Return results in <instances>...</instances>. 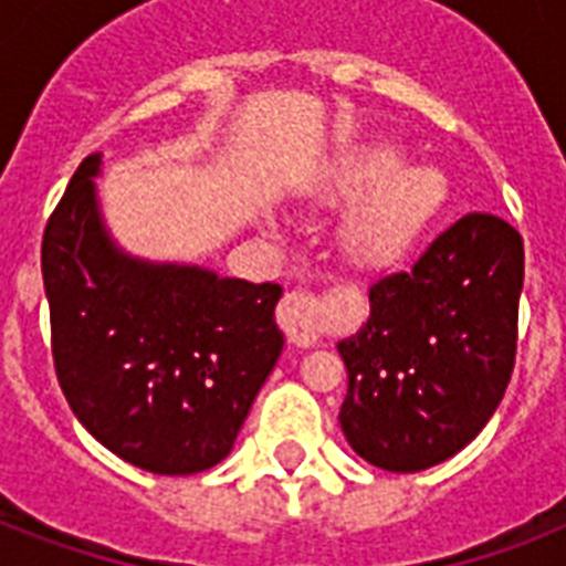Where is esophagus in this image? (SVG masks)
Here are the masks:
<instances>
[{"label":"esophagus","instance_id":"esophagus-1","mask_svg":"<svg viewBox=\"0 0 566 566\" xmlns=\"http://www.w3.org/2000/svg\"><path fill=\"white\" fill-rule=\"evenodd\" d=\"M275 319H279L287 340L296 346L317 344V337L323 335V305L308 291L284 293V300L279 302V311H275Z\"/></svg>","mask_w":566,"mask_h":566}]
</instances>
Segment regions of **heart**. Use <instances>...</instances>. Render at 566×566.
I'll list each match as a JSON object with an SVG mask.
<instances>
[{"instance_id": "1", "label": "heart", "mask_w": 566, "mask_h": 566, "mask_svg": "<svg viewBox=\"0 0 566 566\" xmlns=\"http://www.w3.org/2000/svg\"><path fill=\"white\" fill-rule=\"evenodd\" d=\"M447 190L438 167L405 164V153L394 144L346 149L314 185V196L328 205L358 199L344 226V247L361 266L399 261L438 217Z\"/></svg>"}]
</instances>
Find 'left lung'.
Wrapping results in <instances>:
<instances>
[{
    "instance_id": "8db88e82",
    "label": "left lung",
    "mask_w": 566,
    "mask_h": 566,
    "mask_svg": "<svg viewBox=\"0 0 566 566\" xmlns=\"http://www.w3.org/2000/svg\"><path fill=\"white\" fill-rule=\"evenodd\" d=\"M520 293L523 238L493 213H467L408 270L378 279L367 323L337 344L349 447L390 473L461 452L509 387Z\"/></svg>"
}]
</instances>
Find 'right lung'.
Wrapping results in <instances>:
<instances>
[{
    "instance_id": "1",
    "label": "right lung",
    "mask_w": 566,
    "mask_h": 566,
    "mask_svg": "<svg viewBox=\"0 0 566 566\" xmlns=\"http://www.w3.org/2000/svg\"><path fill=\"white\" fill-rule=\"evenodd\" d=\"M99 176L102 153L87 155L40 249L57 381L114 455L202 473L229 455L282 355V287L126 252L102 217Z\"/></svg>"
}]
</instances>
